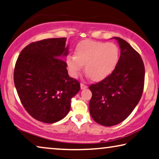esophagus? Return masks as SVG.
<instances>
[{
    "label": "esophagus",
    "mask_w": 159,
    "mask_h": 159,
    "mask_svg": "<svg viewBox=\"0 0 159 159\" xmlns=\"http://www.w3.org/2000/svg\"><path fill=\"white\" fill-rule=\"evenodd\" d=\"M86 88H87L86 85H85L84 84H80V89H86Z\"/></svg>",
    "instance_id": "1"
}]
</instances>
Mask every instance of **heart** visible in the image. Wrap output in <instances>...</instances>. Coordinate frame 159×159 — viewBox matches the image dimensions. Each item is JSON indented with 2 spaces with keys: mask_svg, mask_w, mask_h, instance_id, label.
Masks as SVG:
<instances>
[{
  "mask_svg": "<svg viewBox=\"0 0 159 159\" xmlns=\"http://www.w3.org/2000/svg\"><path fill=\"white\" fill-rule=\"evenodd\" d=\"M118 59L119 48L115 43L88 40L78 45L75 56H68L66 63L73 77H76L85 65L90 78L98 81L113 73Z\"/></svg>",
  "mask_w": 159,
  "mask_h": 159,
  "instance_id": "b5f03b06",
  "label": "heart"
}]
</instances>
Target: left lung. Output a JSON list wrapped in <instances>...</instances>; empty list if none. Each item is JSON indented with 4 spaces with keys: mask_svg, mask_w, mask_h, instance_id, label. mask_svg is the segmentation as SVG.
Segmentation results:
<instances>
[{
    "mask_svg": "<svg viewBox=\"0 0 159 159\" xmlns=\"http://www.w3.org/2000/svg\"><path fill=\"white\" fill-rule=\"evenodd\" d=\"M120 48L116 67L105 79L91 84L89 111L93 119L104 126L124 120L141 98L145 68L141 57L124 39L114 37Z\"/></svg>",
    "mask_w": 159,
    "mask_h": 159,
    "instance_id": "left-lung-1",
    "label": "left lung"
}]
</instances>
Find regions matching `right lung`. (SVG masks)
<instances>
[{
    "label": "right lung",
    "instance_id": "add662e5",
    "mask_svg": "<svg viewBox=\"0 0 159 159\" xmlns=\"http://www.w3.org/2000/svg\"><path fill=\"white\" fill-rule=\"evenodd\" d=\"M66 38L33 42L21 51L14 69V84L23 107L39 121L53 124L69 112L80 83L68 75L63 57Z\"/></svg>",
    "mask_w": 159,
    "mask_h": 159
}]
</instances>
